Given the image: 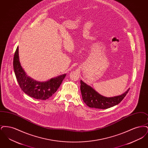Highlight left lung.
<instances>
[{
    "mask_svg": "<svg viewBox=\"0 0 148 148\" xmlns=\"http://www.w3.org/2000/svg\"><path fill=\"white\" fill-rule=\"evenodd\" d=\"M80 90L84 102L90 108L97 109H106L118 104L124 98L129 90V89L127 92L120 95L108 98L99 94L82 80H80Z\"/></svg>",
    "mask_w": 148,
    "mask_h": 148,
    "instance_id": "obj_1",
    "label": "left lung"
}]
</instances>
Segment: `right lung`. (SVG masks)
I'll use <instances>...</instances> for the list:
<instances>
[{
	"instance_id": "add662e5",
	"label": "right lung",
	"mask_w": 148,
	"mask_h": 148,
	"mask_svg": "<svg viewBox=\"0 0 148 148\" xmlns=\"http://www.w3.org/2000/svg\"><path fill=\"white\" fill-rule=\"evenodd\" d=\"M17 47L13 60L14 73L21 90L29 96L40 100L51 97L62 84L66 74L52 78L48 81L40 82L28 77L21 67L19 59V49Z\"/></svg>"
}]
</instances>
